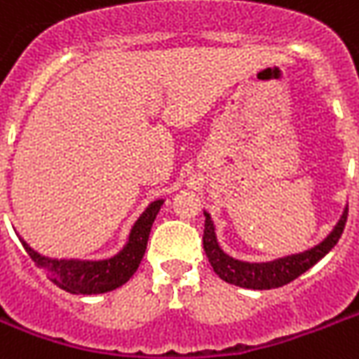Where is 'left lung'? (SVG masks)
<instances>
[{"mask_svg": "<svg viewBox=\"0 0 359 359\" xmlns=\"http://www.w3.org/2000/svg\"><path fill=\"white\" fill-rule=\"evenodd\" d=\"M203 248L216 275L222 280H226V283L239 286V288L271 290L280 288L284 284L295 280L305 271H309L313 265L318 264L320 259L324 258L325 254L337 245L341 235H343L344 224H346L348 205L344 207L343 215L339 218V222L335 224V228L327 233L324 241H320L318 245H314L313 248H307L303 252L288 254V256L267 259V262H246V259L229 256L220 246V243H218L215 222H212L210 215L207 210H203Z\"/></svg>", "mask_w": 359, "mask_h": 359, "instance_id": "left-lung-1", "label": "left lung"}]
</instances>
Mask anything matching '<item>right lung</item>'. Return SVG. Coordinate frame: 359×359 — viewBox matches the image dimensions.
Listing matches in <instances>:
<instances>
[{
	"instance_id": "right-lung-1",
	"label": "right lung",
	"mask_w": 359,
	"mask_h": 359,
	"mask_svg": "<svg viewBox=\"0 0 359 359\" xmlns=\"http://www.w3.org/2000/svg\"><path fill=\"white\" fill-rule=\"evenodd\" d=\"M165 199H154L147 205L135 224L131 226L126 245L118 252L101 259H81V258H50L37 252L26 241L20 239L22 246L26 248L29 258L39 265L41 269L48 273V277L56 286H60L69 294H105L111 290L120 288L133 277L141 259L147 250L150 228L160 212Z\"/></svg>"
}]
</instances>
